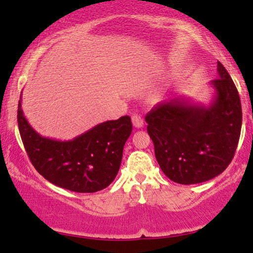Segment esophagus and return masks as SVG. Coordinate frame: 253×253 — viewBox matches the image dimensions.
<instances>
[{"instance_id":"esophagus-1","label":"esophagus","mask_w":253,"mask_h":253,"mask_svg":"<svg viewBox=\"0 0 253 253\" xmlns=\"http://www.w3.org/2000/svg\"><path fill=\"white\" fill-rule=\"evenodd\" d=\"M131 121H132V124H134L135 127L143 126V118H142L140 115H137V113H134V115H132Z\"/></svg>"}]
</instances>
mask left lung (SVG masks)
<instances>
[{
	"instance_id": "obj_1",
	"label": "left lung",
	"mask_w": 253,
	"mask_h": 253,
	"mask_svg": "<svg viewBox=\"0 0 253 253\" xmlns=\"http://www.w3.org/2000/svg\"><path fill=\"white\" fill-rule=\"evenodd\" d=\"M208 106L174 98L147 113V131L159 166L169 179L190 185L211 180L231 164L240 137L243 112L239 93L222 64Z\"/></svg>"
}]
</instances>
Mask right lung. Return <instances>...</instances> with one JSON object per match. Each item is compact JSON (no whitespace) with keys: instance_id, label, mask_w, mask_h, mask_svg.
Masks as SVG:
<instances>
[{"instance_id":"add662e5","label":"right lung","mask_w":253,"mask_h":253,"mask_svg":"<svg viewBox=\"0 0 253 253\" xmlns=\"http://www.w3.org/2000/svg\"><path fill=\"white\" fill-rule=\"evenodd\" d=\"M22 143L35 169L50 183L75 192H96L110 185L119 171L124 144L132 131L131 119L98 124L74 140L42 137L28 124L18 105Z\"/></svg>"}]
</instances>
